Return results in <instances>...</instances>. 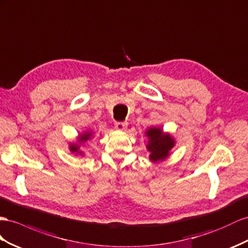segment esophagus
<instances>
[{
    "instance_id": "esophagus-1",
    "label": "esophagus",
    "mask_w": 248,
    "mask_h": 248,
    "mask_svg": "<svg viewBox=\"0 0 248 248\" xmlns=\"http://www.w3.org/2000/svg\"><path fill=\"white\" fill-rule=\"evenodd\" d=\"M126 123H123V122H115V124H114V125H115V129L117 130H124L125 126H126Z\"/></svg>"
}]
</instances>
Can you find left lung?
<instances>
[{
    "label": "left lung",
    "mask_w": 248,
    "mask_h": 248,
    "mask_svg": "<svg viewBox=\"0 0 248 248\" xmlns=\"http://www.w3.org/2000/svg\"><path fill=\"white\" fill-rule=\"evenodd\" d=\"M145 134L149 137L147 148L151 152L150 159L153 162L166 159L174 147V139L170 134H164L159 128H151Z\"/></svg>",
    "instance_id": "left-lung-1"
}]
</instances>
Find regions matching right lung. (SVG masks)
Masks as SVG:
<instances>
[{"label":"right lung","instance_id":"add662e5","mask_svg":"<svg viewBox=\"0 0 248 248\" xmlns=\"http://www.w3.org/2000/svg\"><path fill=\"white\" fill-rule=\"evenodd\" d=\"M90 136H91V133H85V134H82V135L79 136L78 141H79V142L86 141V140H88L89 138H90ZM70 150H71L72 152H74V153H79V154H81V152L78 151L79 148H78V144H71V145H70Z\"/></svg>","mask_w":248,"mask_h":248}]
</instances>
